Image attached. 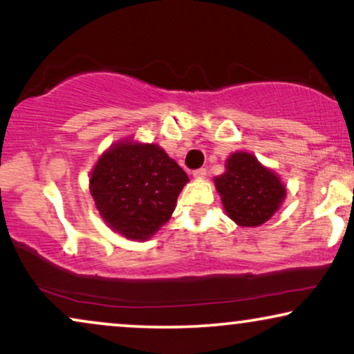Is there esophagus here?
Returning <instances> with one entry per match:
<instances>
[{"label":"esophagus","mask_w":354,"mask_h":354,"mask_svg":"<svg viewBox=\"0 0 354 354\" xmlns=\"http://www.w3.org/2000/svg\"><path fill=\"white\" fill-rule=\"evenodd\" d=\"M205 176H206V169L205 167L193 171V177H195V178H203Z\"/></svg>","instance_id":"esophagus-1"}]
</instances>
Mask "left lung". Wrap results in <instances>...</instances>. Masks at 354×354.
Instances as JSON below:
<instances>
[{"label":"left lung","mask_w":354,"mask_h":354,"mask_svg":"<svg viewBox=\"0 0 354 354\" xmlns=\"http://www.w3.org/2000/svg\"><path fill=\"white\" fill-rule=\"evenodd\" d=\"M225 167L214 182L230 219L241 227H258L269 221L287 193L280 178L243 151L232 154Z\"/></svg>","instance_id":"obj_1"}]
</instances>
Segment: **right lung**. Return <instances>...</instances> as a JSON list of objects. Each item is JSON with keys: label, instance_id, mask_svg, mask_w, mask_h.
<instances>
[{"label": "right lung", "instance_id": "right-lung-1", "mask_svg": "<svg viewBox=\"0 0 354 354\" xmlns=\"http://www.w3.org/2000/svg\"><path fill=\"white\" fill-rule=\"evenodd\" d=\"M188 176L158 145L120 142L91 172L90 192L111 229L147 240L176 209Z\"/></svg>", "mask_w": 354, "mask_h": 354}]
</instances>
